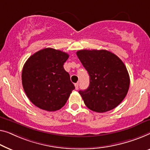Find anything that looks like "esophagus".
<instances>
[{
    "instance_id": "1",
    "label": "esophagus",
    "mask_w": 150,
    "mask_h": 150,
    "mask_svg": "<svg viewBox=\"0 0 150 150\" xmlns=\"http://www.w3.org/2000/svg\"><path fill=\"white\" fill-rule=\"evenodd\" d=\"M75 89H78V88H79V83H75Z\"/></svg>"
}]
</instances>
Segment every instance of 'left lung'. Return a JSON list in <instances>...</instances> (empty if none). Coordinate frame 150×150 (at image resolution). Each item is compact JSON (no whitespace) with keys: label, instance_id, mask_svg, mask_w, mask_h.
<instances>
[{"label":"left lung","instance_id":"obj_1","mask_svg":"<svg viewBox=\"0 0 150 150\" xmlns=\"http://www.w3.org/2000/svg\"><path fill=\"white\" fill-rule=\"evenodd\" d=\"M77 55L89 75L88 89L79 91L86 106L97 112L116 108L126 96L130 84L123 62L106 50H81Z\"/></svg>","mask_w":150,"mask_h":150}]
</instances>
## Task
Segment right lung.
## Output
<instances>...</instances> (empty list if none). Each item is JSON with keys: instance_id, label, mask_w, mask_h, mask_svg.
I'll use <instances>...</instances> for the list:
<instances>
[{"instance_id": "right-lung-1", "label": "right lung", "mask_w": 150, "mask_h": 150, "mask_svg": "<svg viewBox=\"0 0 150 150\" xmlns=\"http://www.w3.org/2000/svg\"><path fill=\"white\" fill-rule=\"evenodd\" d=\"M69 55L47 48L28 59L22 70V85L27 96L38 108L47 111L61 109L75 89L63 64Z\"/></svg>"}]
</instances>
